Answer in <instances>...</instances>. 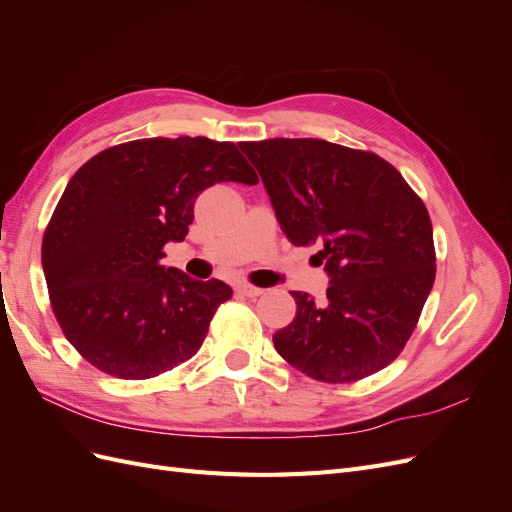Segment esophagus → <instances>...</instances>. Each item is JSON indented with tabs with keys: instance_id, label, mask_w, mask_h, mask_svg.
<instances>
[{
	"instance_id": "obj_1",
	"label": "esophagus",
	"mask_w": 512,
	"mask_h": 512,
	"mask_svg": "<svg viewBox=\"0 0 512 512\" xmlns=\"http://www.w3.org/2000/svg\"><path fill=\"white\" fill-rule=\"evenodd\" d=\"M237 292H241L243 297H250V299H256V297H260L262 292V288H256V286H252V284H245V282H241V284H237Z\"/></svg>"
}]
</instances>
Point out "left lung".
<instances>
[{
	"mask_svg": "<svg viewBox=\"0 0 512 512\" xmlns=\"http://www.w3.org/2000/svg\"><path fill=\"white\" fill-rule=\"evenodd\" d=\"M292 245L312 247L327 299L290 292L297 316L275 350L309 378L352 382L397 359L436 280L429 213L376 153L318 138L239 143Z\"/></svg>",
	"mask_w": 512,
	"mask_h": 512,
	"instance_id": "1",
	"label": "left lung"
}]
</instances>
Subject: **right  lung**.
Segmentation results:
<instances>
[{
	"mask_svg": "<svg viewBox=\"0 0 512 512\" xmlns=\"http://www.w3.org/2000/svg\"><path fill=\"white\" fill-rule=\"evenodd\" d=\"M222 181L256 185L235 143L141 138L76 170L42 239V269L61 331L85 359L123 380L185 363L232 288L162 265L185 239L198 194Z\"/></svg>",
	"mask_w": 512,
	"mask_h": 512,
	"instance_id": "obj_1",
	"label": "right lung"
}]
</instances>
